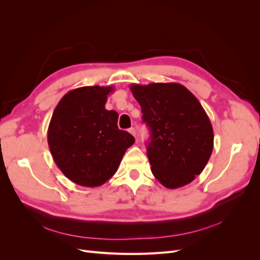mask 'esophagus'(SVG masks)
<instances>
[{
    "label": "esophagus",
    "mask_w": 260,
    "mask_h": 260,
    "mask_svg": "<svg viewBox=\"0 0 260 260\" xmlns=\"http://www.w3.org/2000/svg\"><path fill=\"white\" fill-rule=\"evenodd\" d=\"M129 132L131 133V135H132L133 137H136L137 133H136V129H135V128H130V129H129Z\"/></svg>",
    "instance_id": "34e87169"
}]
</instances>
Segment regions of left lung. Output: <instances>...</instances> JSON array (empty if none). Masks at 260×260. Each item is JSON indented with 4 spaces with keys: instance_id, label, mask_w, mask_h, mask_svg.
Here are the masks:
<instances>
[{
    "instance_id": "1",
    "label": "left lung",
    "mask_w": 260,
    "mask_h": 260,
    "mask_svg": "<svg viewBox=\"0 0 260 260\" xmlns=\"http://www.w3.org/2000/svg\"><path fill=\"white\" fill-rule=\"evenodd\" d=\"M148 127L147 157L154 177L167 188L188 184L207 165L214 131L203 106L180 83L131 84Z\"/></svg>"
}]
</instances>
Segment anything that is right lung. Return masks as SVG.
I'll list each match as a JSON object with an SVG mask.
<instances>
[{"label":"right lung","instance_id":"obj_1","mask_svg":"<svg viewBox=\"0 0 260 260\" xmlns=\"http://www.w3.org/2000/svg\"><path fill=\"white\" fill-rule=\"evenodd\" d=\"M113 86H82L61 98L52 115L48 143L54 161L76 184L95 187L111 179L135 143L119 130L118 114L107 111Z\"/></svg>","mask_w":260,"mask_h":260}]
</instances>
